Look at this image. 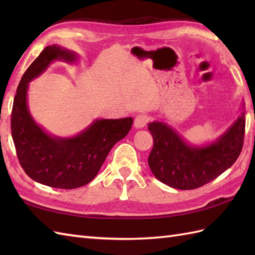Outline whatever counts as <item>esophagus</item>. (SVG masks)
Segmentation results:
<instances>
[{"label": "esophagus", "instance_id": "1", "mask_svg": "<svg viewBox=\"0 0 255 255\" xmlns=\"http://www.w3.org/2000/svg\"><path fill=\"white\" fill-rule=\"evenodd\" d=\"M149 122V117L144 114H140V115L136 116V119H134V126L136 128H143L145 125Z\"/></svg>", "mask_w": 255, "mask_h": 255}]
</instances>
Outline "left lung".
<instances>
[{
  "instance_id": "obj_1",
  "label": "left lung",
  "mask_w": 255,
  "mask_h": 255,
  "mask_svg": "<svg viewBox=\"0 0 255 255\" xmlns=\"http://www.w3.org/2000/svg\"><path fill=\"white\" fill-rule=\"evenodd\" d=\"M153 148L148 158L151 172L165 185L194 189L217 178L240 155L245 139L246 112L213 142L188 143L175 129L162 122L148 124Z\"/></svg>"
}]
</instances>
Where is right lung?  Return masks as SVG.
<instances>
[{"label": "right lung", "instance_id": "obj_1", "mask_svg": "<svg viewBox=\"0 0 255 255\" xmlns=\"http://www.w3.org/2000/svg\"><path fill=\"white\" fill-rule=\"evenodd\" d=\"M57 60L74 63L78 55L58 45L48 46L40 52L16 90L10 130L18 161L27 175L47 186L72 189L90 183L97 175L114 144L130 131L133 119H95L73 137L48 133L31 116L27 91L30 81Z\"/></svg>", "mask_w": 255, "mask_h": 255}]
</instances>
